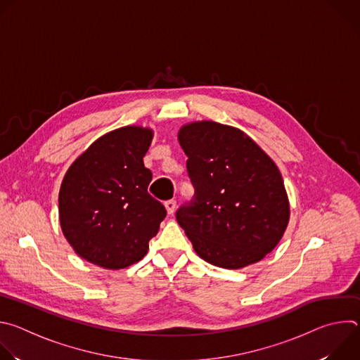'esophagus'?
Returning <instances> with one entry per match:
<instances>
[{"label": "esophagus", "mask_w": 360, "mask_h": 360, "mask_svg": "<svg viewBox=\"0 0 360 360\" xmlns=\"http://www.w3.org/2000/svg\"><path fill=\"white\" fill-rule=\"evenodd\" d=\"M165 208H167V212H168L169 215H172V214L175 212V210H176V202H175L174 199L167 200V202H165Z\"/></svg>", "instance_id": "obj_1"}]
</instances>
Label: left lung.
I'll list each match as a JSON object with an SVG mask.
<instances>
[{"label":"left lung","mask_w":360,"mask_h":360,"mask_svg":"<svg viewBox=\"0 0 360 360\" xmlns=\"http://www.w3.org/2000/svg\"><path fill=\"white\" fill-rule=\"evenodd\" d=\"M193 199L176 221L203 261L225 269L259 262L289 222V200L275 162L238 128L214 121L184 125Z\"/></svg>","instance_id":"8db88e82"}]
</instances>
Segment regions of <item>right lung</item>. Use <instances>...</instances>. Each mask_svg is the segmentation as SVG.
<instances>
[{
  "label": "right lung",
  "mask_w": 360,
  "mask_h": 360,
  "mask_svg": "<svg viewBox=\"0 0 360 360\" xmlns=\"http://www.w3.org/2000/svg\"><path fill=\"white\" fill-rule=\"evenodd\" d=\"M152 129L124 127L98 138L67 171L60 189L61 229L85 261L124 269L141 261L167 217L148 193L143 157Z\"/></svg>",
  "instance_id": "1"
}]
</instances>
